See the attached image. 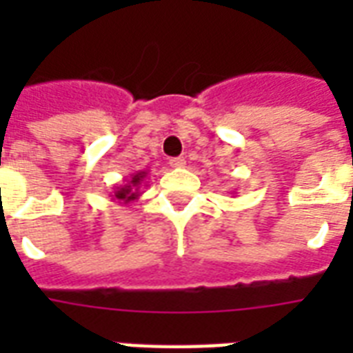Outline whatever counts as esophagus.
I'll return each mask as SVG.
<instances>
[{"label":"esophagus","instance_id":"34e87169","mask_svg":"<svg viewBox=\"0 0 353 353\" xmlns=\"http://www.w3.org/2000/svg\"><path fill=\"white\" fill-rule=\"evenodd\" d=\"M170 166L172 168H183V166H185V159H183V157H172Z\"/></svg>","mask_w":353,"mask_h":353}]
</instances>
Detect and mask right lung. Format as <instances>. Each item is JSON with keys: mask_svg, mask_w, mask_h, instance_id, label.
I'll return each mask as SVG.
<instances>
[{"mask_svg": "<svg viewBox=\"0 0 353 353\" xmlns=\"http://www.w3.org/2000/svg\"><path fill=\"white\" fill-rule=\"evenodd\" d=\"M148 176V172L146 170H139L137 174H132L130 179H124L122 185H117V187H113V192L110 194L112 199H117L119 203H133L135 199H139L141 196V187H146L144 185V179Z\"/></svg>", "mask_w": 353, "mask_h": 353, "instance_id": "add662e5", "label": "right lung"}]
</instances>
